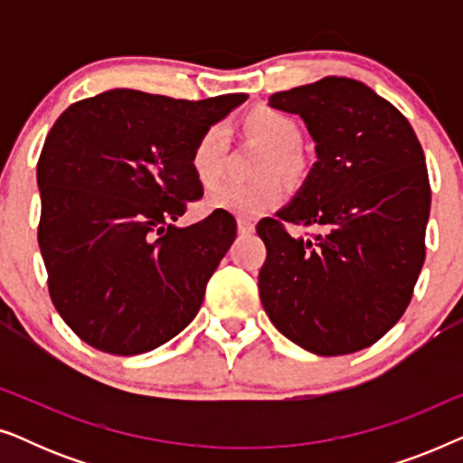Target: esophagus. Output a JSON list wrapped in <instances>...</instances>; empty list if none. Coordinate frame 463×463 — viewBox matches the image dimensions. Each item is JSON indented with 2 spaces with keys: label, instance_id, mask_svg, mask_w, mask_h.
Listing matches in <instances>:
<instances>
[{
  "label": "esophagus",
  "instance_id": "1",
  "mask_svg": "<svg viewBox=\"0 0 463 463\" xmlns=\"http://www.w3.org/2000/svg\"><path fill=\"white\" fill-rule=\"evenodd\" d=\"M238 232L244 233V236H249V233L255 232V223L249 219H238Z\"/></svg>",
  "mask_w": 463,
  "mask_h": 463
}]
</instances>
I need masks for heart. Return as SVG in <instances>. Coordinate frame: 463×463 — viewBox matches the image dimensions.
<instances>
[{
  "mask_svg": "<svg viewBox=\"0 0 463 463\" xmlns=\"http://www.w3.org/2000/svg\"><path fill=\"white\" fill-rule=\"evenodd\" d=\"M244 126L252 137L271 149V157L265 162V175H297L301 166L299 156H297V149L301 145V130L293 118L274 109H255L246 116ZM225 154L227 128L223 124H211L195 138L192 156H189V166L200 185L211 187L223 176ZM282 198L284 187L278 179L259 183L225 181L208 194L206 206L211 211L236 214L240 219H255L280 204Z\"/></svg>",
  "mask_w": 463,
  "mask_h": 463,
  "instance_id": "1",
  "label": "heart"
}]
</instances>
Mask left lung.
Here are the masks:
<instances>
[{
  "mask_svg": "<svg viewBox=\"0 0 463 463\" xmlns=\"http://www.w3.org/2000/svg\"><path fill=\"white\" fill-rule=\"evenodd\" d=\"M269 105L306 119L318 162L276 219L259 221L261 303L303 350L358 352L401 320L426 259L423 149L407 118L363 81L331 75ZM287 224L319 232L295 239Z\"/></svg>",
  "mask_w": 463,
  "mask_h": 463,
  "instance_id": "obj_1",
  "label": "left lung"
}]
</instances>
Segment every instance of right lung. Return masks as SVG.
I'll return each mask as SVG.
<instances>
[{"instance_id":"right-lung-1","label":"right lung","mask_w":463,"mask_h":463,"mask_svg":"<svg viewBox=\"0 0 463 463\" xmlns=\"http://www.w3.org/2000/svg\"><path fill=\"white\" fill-rule=\"evenodd\" d=\"M244 94L183 100L109 90L67 107L37 162V240L56 312L88 345L135 356L181 333L236 238L214 211L176 227L204 189L192 147Z\"/></svg>"}]
</instances>
